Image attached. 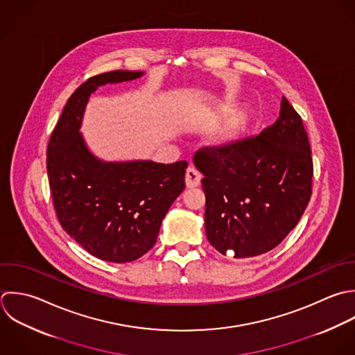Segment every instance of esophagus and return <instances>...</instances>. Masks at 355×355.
I'll return each instance as SVG.
<instances>
[{
	"instance_id": "1",
	"label": "esophagus",
	"mask_w": 355,
	"mask_h": 355,
	"mask_svg": "<svg viewBox=\"0 0 355 355\" xmlns=\"http://www.w3.org/2000/svg\"><path fill=\"white\" fill-rule=\"evenodd\" d=\"M200 180H202V174L193 166H189L187 168V173H185V184H187V187L188 188H196V187H199Z\"/></svg>"
}]
</instances>
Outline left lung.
<instances>
[{
  "label": "left lung",
  "instance_id": "obj_1",
  "mask_svg": "<svg viewBox=\"0 0 355 355\" xmlns=\"http://www.w3.org/2000/svg\"><path fill=\"white\" fill-rule=\"evenodd\" d=\"M205 175L210 245L235 259L277 248L297 225L310 198L313 159L303 120L282 98L278 120L259 137L193 157Z\"/></svg>",
  "mask_w": 355,
  "mask_h": 355
}]
</instances>
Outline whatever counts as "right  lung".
<instances>
[{"label":"right lung","mask_w":355,"mask_h":355,"mask_svg":"<svg viewBox=\"0 0 355 355\" xmlns=\"http://www.w3.org/2000/svg\"><path fill=\"white\" fill-rule=\"evenodd\" d=\"M144 74L113 70L83 83L66 102L46 149L62 228L89 254L110 263H130L149 252L164 216L185 188V160L107 162L92 153L80 131L88 99L99 87Z\"/></svg>","instance_id":"add662e5"}]
</instances>
